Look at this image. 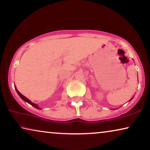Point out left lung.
I'll use <instances>...</instances> for the list:
<instances>
[{
    "label": "left lung",
    "mask_w": 150,
    "mask_h": 150,
    "mask_svg": "<svg viewBox=\"0 0 150 150\" xmlns=\"http://www.w3.org/2000/svg\"><path fill=\"white\" fill-rule=\"evenodd\" d=\"M131 99H132V98H131ZM131 99H130V100H131Z\"/></svg>",
    "instance_id": "8db88e82"
}]
</instances>
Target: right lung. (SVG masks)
Here are the masks:
<instances>
[{
	"mask_svg": "<svg viewBox=\"0 0 150 150\" xmlns=\"http://www.w3.org/2000/svg\"><path fill=\"white\" fill-rule=\"evenodd\" d=\"M15 88H16V92H17V93H18V95L20 96V98H22V100H24V101H26V102H27V103H29V104H30V105H32V106H33L34 107H35V108H37V109H40V108H39V107H38V106H37V105H36V104H35V103H32V102H31V101H30V100H29V99H28V98H26V97H25V96H24V95H22V94H21V93H20V92H19L18 90H17V88H16V87H15Z\"/></svg>",
	"mask_w": 150,
	"mask_h": 150,
	"instance_id": "1",
	"label": "right lung"
}]
</instances>
